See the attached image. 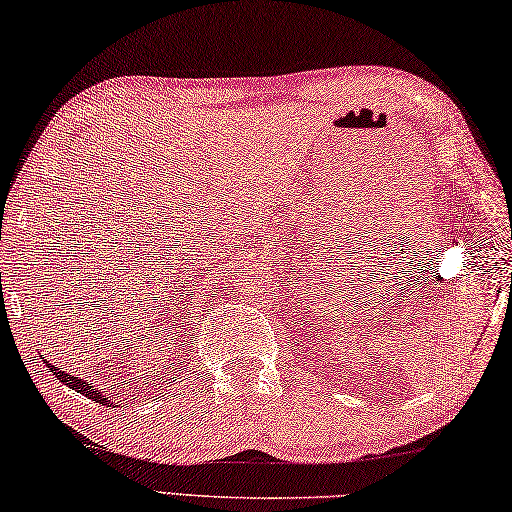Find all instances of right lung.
I'll list each match as a JSON object with an SVG mask.
<instances>
[{"label":"right lung","instance_id":"right-lung-1","mask_svg":"<svg viewBox=\"0 0 512 512\" xmlns=\"http://www.w3.org/2000/svg\"><path fill=\"white\" fill-rule=\"evenodd\" d=\"M45 361V359H43ZM45 366L50 368V373H54V377H57V380H61L64 384H68L70 389H75V391H80L82 396H86V398H91V400H96V403H105V405H109V400L102 396V391H96L91 387L89 382L86 380H77L75 375H70V373H66V371H59L57 366H52L50 361H45Z\"/></svg>","mask_w":512,"mask_h":512}]
</instances>
